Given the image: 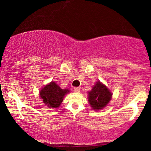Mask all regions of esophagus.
<instances>
[{
    "label": "esophagus",
    "mask_w": 151,
    "mask_h": 151,
    "mask_svg": "<svg viewBox=\"0 0 151 151\" xmlns=\"http://www.w3.org/2000/svg\"><path fill=\"white\" fill-rule=\"evenodd\" d=\"M73 91H75V92H76V93L80 92V87H74V88H73Z\"/></svg>",
    "instance_id": "34e87169"
}]
</instances>
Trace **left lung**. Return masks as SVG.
<instances>
[{"label":"left lung","mask_w":151,"mask_h":151,"mask_svg":"<svg viewBox=\"0 0 151 151\" xmlns=\"http://www.w3.org/2000/svg\"><path fill=\"white\" fill-rule=\"evenodd\" d=\"M112 94L100 82H98L88 93V102L95 110L102 109L109 102Z\"/></svg>","instance_id":"8db88e82"}]
</instances>
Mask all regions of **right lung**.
Segmentation results:
<instances>
[{"label": "right lung", "mask_w": 151, "mask_h": 151, "mask_svg": "<svg viewBox=\"0 0 151 151\" xmlns=\"http://www.w3.org/2000/svg\"><path fill=\"white\" fill-rule=\"evenodd\" d=\"M68 89H62L54 82H51L40 91V97L45 104L51 108H57L63 102L65 94L69 93Z\"/></svg>", "instance_id": "1"}]
</instances>
